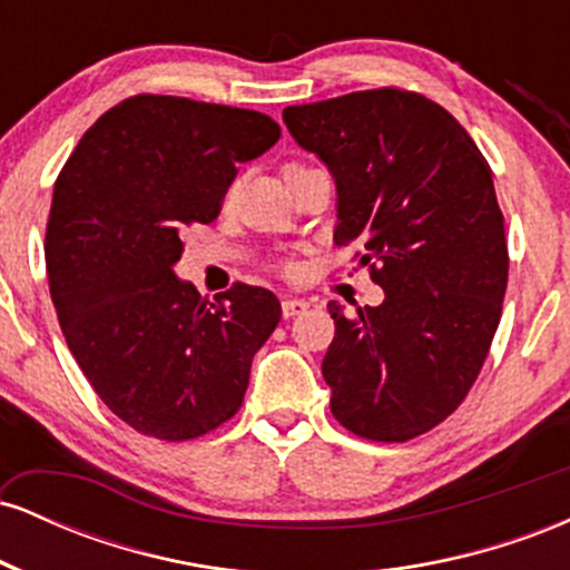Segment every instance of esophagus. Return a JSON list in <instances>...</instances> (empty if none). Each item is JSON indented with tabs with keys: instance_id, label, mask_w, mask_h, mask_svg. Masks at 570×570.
I'll use <instances>...</instances> for the list:
<instances>
[{
	"instance_id": "esophagus-1",
	"label": "esophagus",
	"mask_w": 570,
	"mask_h": 570,
	"mask_svg": "<svg viewBox=\"0 0 570 570\" xmlns=\"http://www.w3.org/2000/svg\"><path fill=\"white\" fill-rule=\"evenodd\" d=\"M307 307H311V303H307V299H299V297H286L284 303H281V311H284L286 318L303 316Z\"/></svg>"
}]
</instances>
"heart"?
Returning <instances> with one entry per match:
<instances>
[{"label": "heart", "mask_w": 570, "mask_h": 570, "mask_svg": "<svg viewBox=\"0 0 570 570\" xmlns=\"http://www.w3.org/2000/svg\"><path fill=\"white\" fill-rule=\"evenodd\" d=\"M299 168H305V166H299V163H289V166H284V174H289V171H299Z\"/></svg>", "instance_id": "heart-1"}]
</instances>
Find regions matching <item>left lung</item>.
Listing matches in <instances>:
<instances>
[{"instance_id": "left-lung-1", "label": "left lung", "mask_w": 570, "mask_h": 570, "mask_svg": "<svg viewBox=\"0 0 570 570\" xmlns=\"http://www.w3.org/2000/svg\"><path fill=\"white\" fill-rule=\"evenodd\" d=\"M284 122L335 179V244L356 240L385 292L356 316L326 305L332 415L364 440L426 434L466 399L501 322L509 252L488 160L448 109L399 88L286 107Z\"/></svg>"}]
</instances>
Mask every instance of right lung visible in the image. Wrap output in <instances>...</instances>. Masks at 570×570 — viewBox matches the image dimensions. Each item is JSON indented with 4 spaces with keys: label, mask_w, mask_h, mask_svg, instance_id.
<instances>
[{
    "label": "right lung",
    "mask_w": 570,
    "mask_h": 570,
    "mask_svg": "<svg viewBox=\"0 0 570 570\" xmlns=\"http://www.w3.org/2000/svg\"><path fill=\"white\" fill-rule=\"evenodd\" d=\"M278 136L263 112L141 94L98 117L58 174L50 297L85 377L139 434L195 440L244 402L278 297L235 284L208 303L174 265L181 233L217 219L240 163Z\"/></svg>",
    "instance_id": "right-lung-1"
}]
</instances>
